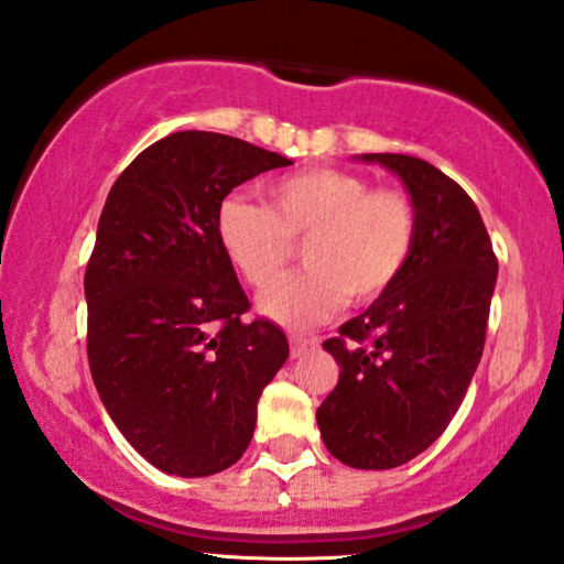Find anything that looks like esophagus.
<instances>
[{"instance_id":"esophagus-1","label":"esophagus","mask_w":564,"mask_h":564,"mask_svg":"<svg viewBox=\"0 0 564 564\" xmlns=\"http://www.w3.org/2000/svg\"><path fill=\"white\" fill-rule=\"evenodd\" d=\"M289 343H291V356H294V358H302L310 350L317 348V337H312V335L291 333L289 335Z\"/></svg>"}]
</instances>
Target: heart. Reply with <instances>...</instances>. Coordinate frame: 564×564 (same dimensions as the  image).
<instances>
[{
  "label": "heart",
  "instance_id": "b5f03b06",
  "mask_svg": "<svg viewBox=\"0 0 564 564\" xmlns=\"http://www.w3.org/2000/svg\"><path fill=\"white\" fill-rule=\"evenodd\" d=\"M216 242L239 275L265 289L305 242L310 271L268 289L260 310L289 327H310L337 314L352 296L379 299L408 265L417 237L415 206L400 191H371L345 170H304L273 180L265 206L224 198Z\"/></svg>",
  "mask_w": 564,
  "mask_h": 564
}]
</instances>
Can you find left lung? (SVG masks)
<instances>
[{"label":"left lung","instance_id":"8db88e82","mask_svg":"<svg viewBox=\"0 0 564 564\" xmlns=\"http://www.w3.org/2000/svg\"><path fill=\"white\" fill-rule=\"evenodd\" d=\"M402 180L417 237L400 278L329 337L337 387L317 410L327 452L352 469H394L446 431L485 348L498 260L475 200L408 154H356Z\"/></svg>","mask_w":564,"mask_h":564}]
</instances>
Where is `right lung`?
Returning <instances> with one entry per match:
<instances>
[{
  "label": "right lung",
  "mask_w": 564,
  "mask_h": 564,
  "mask_svg": "<svg viewBox=\"0 0 564 564\" xmlns=\"http://www.w3.org/2000/svg\"><path fill=\"white\" fill-rule=\"evenodd\" d=\"M286 156L212 131L144 149L110 187L85 273L87 358L126 441L156 469L208 477L250 446L289 340L250 310L216 208Z\"/></svg>",
  "instance_id": "add662e5"
}]
</instances>
